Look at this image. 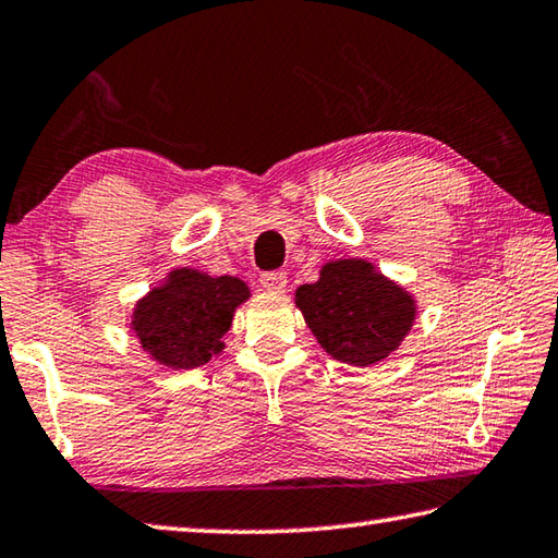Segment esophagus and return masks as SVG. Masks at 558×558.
<instances>
[{
  "label": "esophagus",
  "mask_w": 558,
  "mask_h": 558,
  "mask_svg": "<svg viewBox=\"0 0 558 558\" xmlns=\"http://www.w3.org/2000/svg\"><path fill=\"white\" fill-rule=\"evenodd\" d=\"M259 283L262 289L283 293L287 291V271H265V275L259 277Z\"/></svg>",
  "instance_id": "obj_1"
}]
</instances>
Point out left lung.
Instances as JSON below:
<instances>
[{
  "label": "left lung",
  "mask_w": 558,
  "mask_h": 558,
  "mask_svg": "<svg viewBox=\"0 0 558 558\" xmlns=\"http://www.w3.org/2000/svg\"><path fill=\"white\" fill-rule=\"evenodd\" d=\"M296 306L323 350L354 366L386 360L415 320L410 293L364 259L328 262L318 281L299 287Z\"/></svg>",
  "instance_id": "obj_1"
}]
</instances>
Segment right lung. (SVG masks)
Wrapping results in <instances>:
<instances>
[{
	"instance_id": "obj_1",
	"label": "right lung",
	"mask_w": 558,
	"mask_h": 558,
	"mask_svg": "<svg viewBox=\"0 0 558 558\" xmlns=\"http://www.w3.org/2000/svg\"><path fill=\"white\" fill-rule=\"evenodd\" d=\"M250 296L245 281L177 269L153 289L133 313L141 347L172 369L202 366L220 352V338L233 323L235 308Z\"/></svg>"
}]
</instances>
